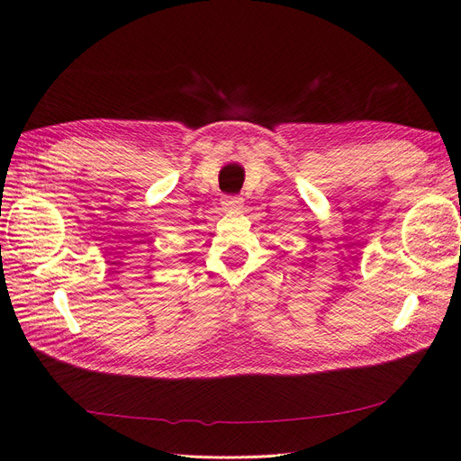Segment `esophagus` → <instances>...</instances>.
Wrapping results in <instances>:
<instances>
[{
  "label": "esophagus",
  "mask_w": 461,
  "mask_h": 461,
  "mask_svg": "<svg viewBox=\"0 0 461 461\" xmlns=\"http://www.w3.org/2000/svg\"><path fill=\"white\" fill-rule=\"evenodd\" d=\"M222 209L225 212H234V209H240L242 207V198H236V196H225L221 202Z\"/></svg>",
  "instance_id": "obj_1"
}]
</instances>
